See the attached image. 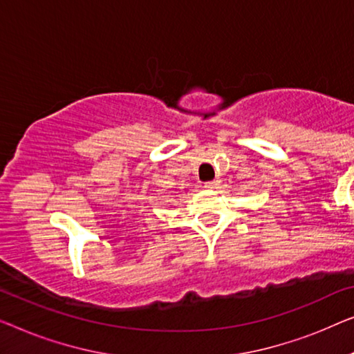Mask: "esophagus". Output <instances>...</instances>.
<instances>
[{
  "label": "esophagus",
  "instance_id": "1",
  "mask_svg": "<svg viewBox=\"0 0 354 354\" xmlns=\"http://www.w3.org/2000/svg\"><path fill=\"white\" fill-rule=\"evenodd\" d=\"M203 186L212 191V189H216L218 186H220V181H218V179H213V181H207L205 184H203Z\"/></svg>",
  "mask_w": 354,
  "mask_h": 354
}]
</instances>
